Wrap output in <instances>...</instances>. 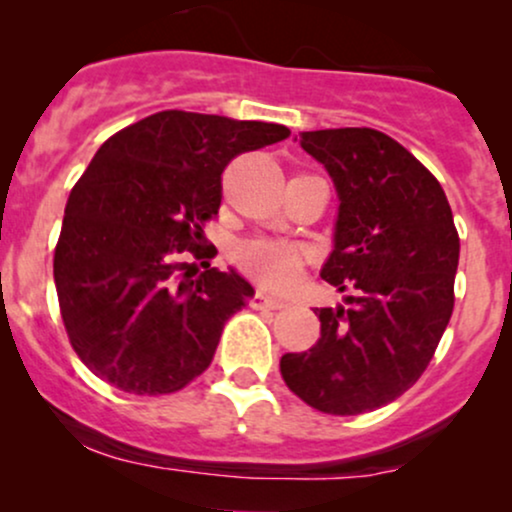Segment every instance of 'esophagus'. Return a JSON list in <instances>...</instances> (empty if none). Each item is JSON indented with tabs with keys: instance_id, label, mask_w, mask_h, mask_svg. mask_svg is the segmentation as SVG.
Instances as JSON below:
<instances>
[{
	"instance_id": "esophagus-1",
	"label": "esophagus",
	"mask_w": 512,
	"mask_h": 512,
	"mask_svg": "<svg viewBox=\"0 0 512 512\" xmlns=\"http://www.w3.org/2000/svg\"><path fill=\"white\" fill-rule=\"evenodd\" d=\"M250 305L255 310H281V308H286V303L281 301V298L269 296V293H264V291H257L255 296H252Z\"/></svg>"
}]
</instances>
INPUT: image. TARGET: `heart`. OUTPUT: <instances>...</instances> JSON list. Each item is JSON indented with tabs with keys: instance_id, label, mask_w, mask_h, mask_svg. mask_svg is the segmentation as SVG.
<instances>
[{
	"instance_id": "b5f03b06",
	"label": "heart",
	"mask_w": 512,
	"mask_h": 512,
	"mask_svg": "<svg viewBox=\"0 0 512 512\" xmlns=\"http://www.w3.org/2000/svg\"><path fill=\"white\" fill-rule=\"evenodd\" d=\"M305 252L274 238H248L233 248V262L267 289H289L301 279Z\"/></svg>"
}]
</instances>
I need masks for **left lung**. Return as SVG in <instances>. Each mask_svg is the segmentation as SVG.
I'll return each mask as SVG.
<instances>
[{"label":"left lung","instance_id":"left-lung-1","mask_svg":"<svg viewBox=\"0 0 512 512\" xmlns=\"http://www.w3.org/2000/svg\"><path fill=\"white\" fill-rule=\"evenodd\" d=\"M301 146L339 195L320 274L354 296L349 308H317L320 339L281 356V378L317 411L366 414L404 395L436 354L455 305L460 236L440 182L387 134L317 129Z\"/></svg>","mask_w":512,"mask_h":512}]
</instances>
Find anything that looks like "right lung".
Instances as JSON below:
<instances>
[{
  "label": "right lung",
  "mask_w": 512,
  "mask_h": 512,
  "mask_svg": "<svg viewBox=\"0 0 512 512\" xmlns=\"http://www.w3.org/2000/svg\"><path fill=\"white\" fill-rule=\"evenodd\" d=\"M286 137L272 122L163 110L103 142L72 187L52 264L69 344L93 375L156 397L209 368L255 289L211 267L204 223L228 163ZM190 254L205 260L199 277Z\"/></svg>",
  "instance_id": "1"
}]
</instances>
